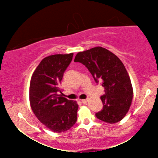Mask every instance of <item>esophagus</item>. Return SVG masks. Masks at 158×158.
Returning a JSON list of instances; mask_svg holds the SVG:
<instances>
[{
	"label": "esophagus",
	"mask_w": 158,
	"mask_h": 158,
	"mask_svg": "<svg viewBox=\"0 0 158 158\" xmlns=\"http://www.w3.org/2000/svg\"><path fill=\"white\" fill-rule=\"evenodd\" d=\"M81 102L82 103H84V104H86L87 102H88V99H81Z\"/></svg>",
	"instance_id": "1"
}]
</instances>
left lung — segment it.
Wrapping results in <instances>:
<instances>
[{
    "instance_id": "8db88e82",
    "label": "left lung",
    "mask_w": 158,
    "mask_h": 158,
    "mask_svg": "<svg viewBox=\"0 0 158 158\" xmlns=\"http://www.w3.org/2000/svg\"><path fill=\"white\" fill-rule=\"evenodd\" d=\"M75 62L88 69L96 82L100 81L106 94L100 97L103 108L96 114L100 120L118 123L128 113L133 99V88L123 63L115 54L102 47L78 52Z\"/></svg>"
}]
</instances>
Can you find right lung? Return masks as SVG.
Listing matches in <instances>:
<instances>
[{
    "label": "right lung",
    "mask_w": 158,
    "mask_h": 158,
    "mask_svg": "<svg viewBox=\"0 0 158 158\" xmlns=\"http://www.w3.org/2000/svg\"><path fill=\"white\" fill-rule=\"evenodd\" d=\"M73 56L72 52L47 56L38 65L30 80V103L32 111L40 122L56 133L68 131L77 119V102L63 97L59 88Z\"/></svg>",
    "instance_id": "add662e5"
}]
</instances>
